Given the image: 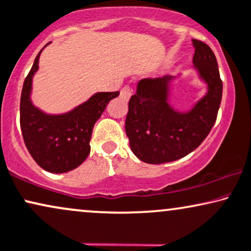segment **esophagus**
I'll use <instances>...</instances> for the list:
<instances>
[{
    "label": "esophagus",
    "mask_w": 251,
    "mask_h": 251,
    "mask_svg": "<svg viewBox=\"0 0 251 251\" xmlns=\"http://www.w3.org/2000/svg\"><path fill=\"white\" fill-rule=\"evenodd\" d=\"M132 95H133V90L129 85H125V87L120 90V98H123V100H128Z\"/></svg>",
    "instance_id": "esophagus-1"
}]
</instances>
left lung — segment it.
<instances>
[{
	"label": "left lung",
	"mask_w": 251,
	"mask_h": 251,
	"mask_svg": "<svg viewBox=\"0 0 251 251\" xmlns=\"http://www.w3.org/2000/svg\"><path fill=\"white\" fill-rule=\"evenodd\" d=\"M192 41L193 63L208 91L191 111L177 112L168 104L171 76L142 78L128 102L126 134L133 153L146 163L161 164L186 156L205 140L217 120L223 97L217 58L204 41Z\"/></svg>",
	"instance_id": "left-lung-1"
}]
</instances>
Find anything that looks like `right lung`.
I'll use <instances>...</instances> for the list:
<instances>
[{
    "label": "right lung",
    "instance_id": "1",
    "mask_svg": "<svg viewBox=\"0 0 251 251\" xmlns=\"http://www.w3.org/2000/svg\"><path fill=\"white\" fill-rule=\"evenodd\" d=\"M40 53L41 50L22 89V134L28 153L39 167L50 173H67L77 168L88 157L95 123L102 116L110 100L118 96L119 91L98 93L65 115H45L30 100L32 76L38 69Z\"/></svg>",
    "mask_w": 251,
    "mask_h": 251
}]
</instances>
